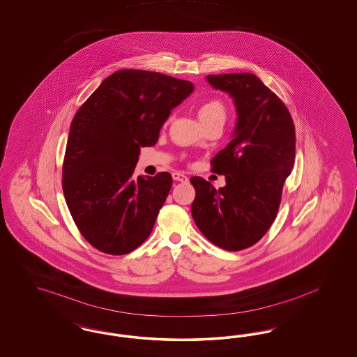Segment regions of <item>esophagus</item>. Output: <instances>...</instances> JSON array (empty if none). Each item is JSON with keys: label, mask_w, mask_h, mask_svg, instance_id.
<instances>
[{"label": "esophagus", "mask_w": 357, "mask_h": 357, "mask_svg": "<svg viewBox=\"0 0 357 357\" xmlns=\"http://www.w3.org/2000/svg\"><path fill=\"white\" fill-rule=\"evenodd\" d=\"M173 179L176 182H187L188 178L182 173H173Z\"/></svg>", "instance_id": "34e87169"}]
</instances>
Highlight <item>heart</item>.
<instances>
[{"mask_svg": "<svg viewBox=\"0 0 357 357\" xmlns=\"http://www.w3.org/2000/svg\"><path fill=\"white\" fill-rule=\"evenodd\" d=\"M199 118L200 120L206 124L209 121H215V120H225L227 119V107L224 105L222 100L217 99V98H212L208 99L206 102H203L199 107ZM172 118L166 120V123H169Z\"/></svg>", "mask_w": 357, "mask_h": 357, "instance_id": "obj_1", "label": "heart"}]
</instances>
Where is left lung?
I'll use <instances>...</instances> for the list:
<instances>
[{"label":"left lung","mask_w":357,"mask_h":357,"mask_svg":"<svg viewBox=\"0 0 357 357\" xmlns=\"http://www.w3.org/2000/svg\"><path fill=\"white\" fill-rule=\"evenodd\" d=\"M206 81L233 98L237 124L233 140L211 161L227 185L216 190L192 176L191 213L208 241L239 251L255 245L276 218L282 185L292 173L296 130L287 106L255 75H209Z\"/></svg>","instance_id":"1"}]
</instances>
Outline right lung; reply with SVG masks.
<instances>
[{
	"mask_svg": "<svg viewBox=\"0 0 357 357\" xmlns=\"http://www.w3.org/2000/svg\"><path fill=\"white\" fill-rule=\"evenodd\" d=\"M190 81L121 69L78 108L63 163V191L78 230L96 249L124 255L149 237L173 178L135 176L140 148L154 145Z\"/></svg>",
	"mask_w": 357,
	"mask_h": 357,
	"instance_id": "add662e5",
	"label": "right lung"
}]
</instances>
